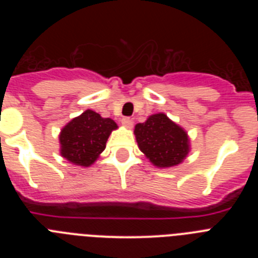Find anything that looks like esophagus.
<instances>
[{
    "instance_id": "1",
    "label": "esophagus",
    "mask_w": 258,
    "mask_h": 258,
    "mask_svg": "<svg viewBox=\"0 0 258 258\" xmlns=\"http://www.w3.org/2000/svg\"><path fill=\"white\" fill-rule=\"evenodd\" d=\"M121 124L124 125L125 127H127V129H131V127H133V120L129 117H124L121 118Z\"/></svg>"
}]
</instances>
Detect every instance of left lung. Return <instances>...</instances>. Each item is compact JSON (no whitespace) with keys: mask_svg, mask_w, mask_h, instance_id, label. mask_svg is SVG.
I'll return each instance as SVG.
<instances>
[{"mask_svg":"<svg viewBox=\"0 0 258 258\" xmlns=\"http://www.w3.org/2000/svg\"><path fill=\"white\" fill-rule=\"evenodd\" d=\"M134 134L141 151L157 168L178 165L190 151L187 133L165 113H155L137 124Z\"/></svg>","mask_w":258,"mask_h":258,"instance_id":"obj_1","label":"left lung"}]
</instances>
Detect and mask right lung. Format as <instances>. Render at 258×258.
<instances>
[{
    "label": "right lung",
    "mask_w": 258,
    "mask_h": 258,
    "mask_svg": "<svg viewBox=\"0 0 258 258\" xmlns=\"http://www.w3.org/2000/svg\"><path fill=\"white\" fill-rule=\"evenodd\" d=\"M117 124L112 118H103L92 109H86L72 118L59 134L60 155L70 163L90 166L106 149V142Z\"/></svg>",
    "instance_id": "add662e5"
}]
</instances>
